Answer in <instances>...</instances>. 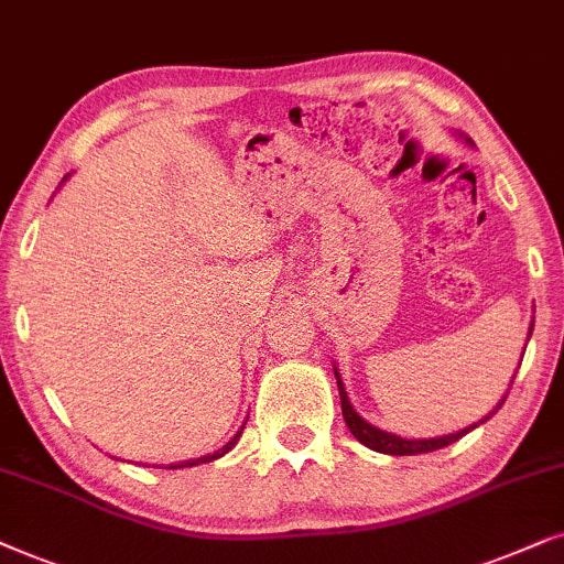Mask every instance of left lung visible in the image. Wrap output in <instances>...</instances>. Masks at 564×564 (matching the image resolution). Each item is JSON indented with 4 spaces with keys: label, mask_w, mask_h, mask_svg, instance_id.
Here are the masks:
<instances>
[{
    "label": "left lung",
    "mask_w": 564,
    "mask_h": 564,
    "mask_svg": "<svg viewBox=\"0 0 564 564\" xmlns=\"http://www.w3.org/2000/svg\"><path fill=\"white\" fill-rule=\"evenodd\" d=\"M531 329H534V325L529 327V337H531ZM523 350H527V348H523ZM335 377H337V389H340L343 417H345V423H348L350 433L356 435V438L360 441V444L369 446L371 452H379V454H392V456H415V454H427V452H435V448H444V446H448V444H454V441H459L462 435H467L469 431H475V427H477L479 423H485V420H490V417L495 415V412L500 410V404L506 402V397H502V400L498 402V408H495V410L490 412V415L482 417V420H479V423H475V425L464 427V431H459V433H452V435H438V438H412V441H410V438H400V435L387 433V431H381V427H377V425L366 423V420L360 417L356 410H352V404H350V400H348V392H345V387H343L340 373H337V369H335Z\"/></svg>",
    "instance_id": "obj_1"
}]
</instances>
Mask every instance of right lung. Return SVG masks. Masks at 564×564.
Instances as JSON below:
<instances>
[{
  "instance_id": "obj_1",
  "label": "right lung",
  "mask_w": 564,
  "mask_h": 564,
  "mask_svg": "<svg viewBox=\"0 0 564 564\" xmlns=\"http://www.w3.org/2000/svg\"><path fill=\"white\" fill-rule=\"evenodd\" d=\"M242 431H245V425L239 427L235 438H231L229 444L224 446V448H219V452H214V454H208V456H200V459H187V462H180V464H170V467H164V469H183V467H195V464H206V462H214V459H219V456L227 454L229 448H235V444H237V441H239V435H242Z\"/></svg>"
}]
</instances>
